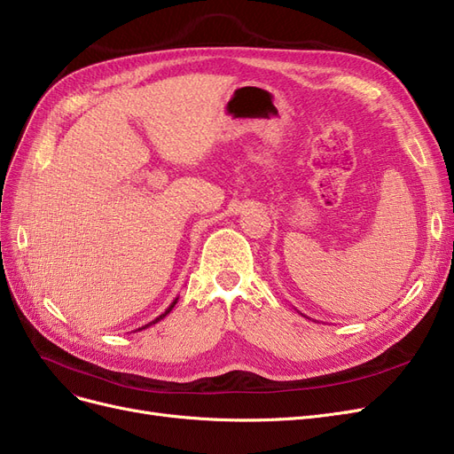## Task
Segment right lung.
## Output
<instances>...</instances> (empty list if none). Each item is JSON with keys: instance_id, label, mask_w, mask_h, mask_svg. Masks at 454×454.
<instances>
[{"instance_id": "1", "label": "right lung", "mask_w": 454, "mask_h": 454, "mask_svg": "<svg viewBox=\"0 0 454 454\" xmlns=\"http://www.w3.org/2000/svg\"><path fill=\"white\" fill-rule=\"evenodd\" d=\"M177 299H179V297H176V299H174V301H172V305H170V307H168V309H166V310H164V312H162V314H160V316H159V317H155V320H153V322H149V324H145V325H142V327H140V329H137V331H142V329H147V327H149V325H153V324H157V322H160V320H162V317H164V316H166V314H170V312H172V309H174V307H176V303H177Z\"/></svg>"}]
</instances>
